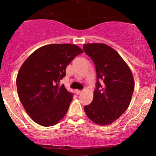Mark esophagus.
<instances>
[{
	"instance_id": "1",
	"label": "esophagus",
	"mask_w": 156,
	"mask_h": 156,
	"mask_svg": "<svg viewBox=\"0 0 156 156\" xmlns=\"http://www.w3.org/2000/svg\"><path fill=\"white\" fill-rule=\"evenodd\" d=\"M75 92H76L77 95H80V94H81L82 92V91H81V90H75Z\"/></svg>"
}]
</instances>
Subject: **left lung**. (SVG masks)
<instances>
[{"label": "left lung", "mask_w": 156, "mask_h": 156, "mask_svg": "<svg viewBox=\"0 0 156 156\" xmlns=\"http://www.w3.org/2000/svg\"><path fill=\"white\" fill-rule=\"evenodd\" d=\"M83 47L95 64L97 75L93 100L83 109L94 123L108 125L129 107L134 91L133 75L124 59L109 46L87 44Z\"/></svg>", "instance_id": "obj_1"}]
</instances>
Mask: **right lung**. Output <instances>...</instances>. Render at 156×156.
<instances>
[{
  "label": "right lung",
  "mask_w": 156,
  "mask_h": 156,
  "mask_svg": "<svg viewBox=\"0 0 156 156\" xmlns=\"http://www.w3.org/2000/svg\"><path fill=\"white\" fill-rule=\"evenodd\" d=\"M83 50L71 44H52L35 50L19 69L16 79L20 101L39 125H55L64 117L73 94L59 82L66 68Z\"/></svg>",
  "instance_id": "add662e5"
}]
</instances>
